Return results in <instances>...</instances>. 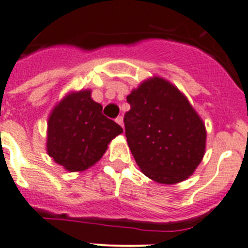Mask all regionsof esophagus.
Instances as JSON below:
<instances>
[{"instance_id": "1", "label": "esophagus", "mask_w": 248, "mask_h": 248, "mask_svg": "<svg viewBox=\"0 0 248 248\" xmlns=\"http://www.w3.org/2000/svg\"><path fill=\"white\" fill-rule=\"evenodd\" d=\"M115 122H117L118 124H119V125L123 128V125H124V123H123V117H118L117 119H115Z\"/></svg>"}]
</instances>
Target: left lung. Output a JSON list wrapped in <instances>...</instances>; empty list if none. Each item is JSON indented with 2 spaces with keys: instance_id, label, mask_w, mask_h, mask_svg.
<instances>
[{
  "instance_id": "left-lung-1",
  "label": "left lung",
  "mask_w": 248,
  "mask_h": 248,
  "mask_svg": "<svg viewBox=\"0 0 248 248\" xmlns=\"http://www.w3.org/2000/svg\"><path fill=\"white\" fill-rule=\"evenodd\" d=\"M128 145L151 180L176 184L201 163L206 131L202 120L180 91L161 78L145 80L126 97Z\"/></svg>"
}]
</instances>
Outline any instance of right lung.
<instances>
[{"instance_id": "right-lung-1", "label": "right lung", "mask_w": 248, "mask_h": 248, "mask_svg": "<svg viewBox=\"0 0 248 248\" xmlns=\"http://www.w3.org/2000/svg\"><path fill=\"white\" fill-rule=\"evenodd\" d=\"M91 91L72 93L57 105L48 120V155L69 171H83L103 156L122 126L102 113Z\"/></svg>"}]
</instances>
